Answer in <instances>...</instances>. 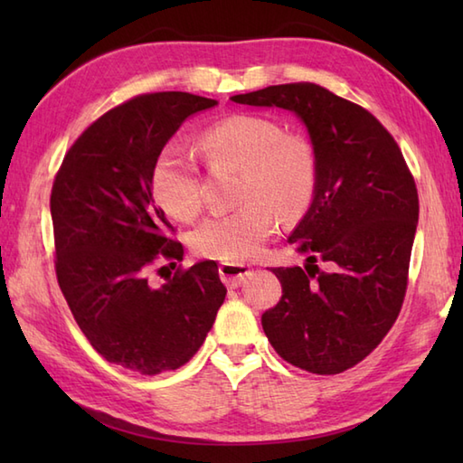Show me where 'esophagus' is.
Listing matches in <instances>:
<instances>
[{
	"label": "esophagus",
	"instance_id": "1",
	"mask_svg": "<svg viewBox=\"0 0 463 463\" xmlns=\"http://www.w3.org/2000/svg\"><path fill=\"white\" fill-rule=\"evenodd\" d=\"M252 270L247 264H232V262H222L219 267L221 280L226 284L229 288H237L242 284V280L249 277Z\"/></svg>",
	"mask_w": 463,
	"mask_h": 463
}]
</instances>
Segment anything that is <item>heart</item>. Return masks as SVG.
Here are the masks:
<instances>
[{"label": "heart", "mask_w": 463, "mask_h": 463, "mask_svg": "<svg viewBox=\"0 0 463 463\" xmlns=\"http://www.w3.org/2000/svg\"><path fill=\"white\" fill-rule=\"evenodd\" d=\"M199 151L211 166L241 169L239 209L214 213L191 232V249L203 259L239 264L259 254L282 221L308 209L317 189V159L312 146L262 115H232L209 127ZM151 189L161 209L176 221H191L201 211V171L194 156L179 143L159 153Z\"/></svg>", "instance_id": "b5f03b06"}]
</instances>
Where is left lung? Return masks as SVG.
<instances>
[{
	"label": "left lung",
	"mask_w": 463,
	"mask_h": 463,
	"mask_svg": "<svg viewBox=\"0 0 463 463\" xmlns=\"http://www.w3.org/2000/svg\"><path fill=\"white\" fill-rule=\"evenodd\" d=\"M231 99L282 107L308 129L317 189L288 239L307 264L272 269L282 297L260 320L292 366L340 373L378 346L404 304L420 213L414 175L386 127L326 87L270 85Z\"/></svg>",
	"instance_id": "8db88e82"
}]
</instances>
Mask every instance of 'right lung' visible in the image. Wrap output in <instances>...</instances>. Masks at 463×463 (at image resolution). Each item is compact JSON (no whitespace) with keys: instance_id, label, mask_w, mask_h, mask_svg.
Listing matches in <instances>:
<instances>
[{"instance_id":"right-lung-1","label":"right lung","mask_w":463,"mask_h":463,"mask_svg":"<svg viewBox=\"0 0 463 463\" xmlns=\"http://www.w3.org/2000/svg\"><path fill=\"white\" fill-rule=\"evenodd\" d=\"M214 105L183 91L137 95L77 137L53 181L59 288L91 346L145 376L189 362L226 297L213 260L179 267L161 287L151 282L165 262L183 260L153 199L155 161L186 117Z\"/></svg>"}]
</instances>
